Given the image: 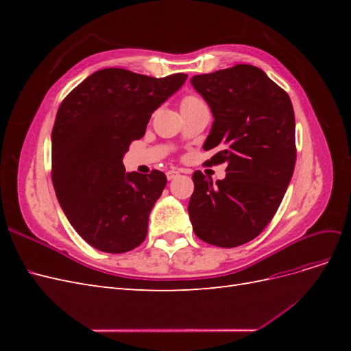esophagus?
<instances>
[{
	"instance_id": "34e87169",
	"label": "esophagus",
	"mask_w": 351,
	"mask_h": 351,
	"mask_svg": "<svg viewBox=\"0 0 351 351\" xmlns=\"http://www.w3.org/2000/svg\"><path fill=\"white\" fill-rule=\"evenodd\" d=\"M177 176H178V171H174V169H169V171L167 173L168 180H174Z\"/></svg>"
}]
</instances>
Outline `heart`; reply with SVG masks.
<instances>
[{"label":"heart","mask_w":351,"mask_h":351,"mask_svg":"<svg viewBox=\"0 0 351 351\" xmlns=\"http://www.w3.org/2000/svg\"><path fill=\"white\" fill-rule=\"evenodd\" d=\"M200 99H197L196 97H186L183 101H182V107L183 105H189V104H195V102H199Z\"/></svg>","instance_id":"heart-1"}]
</instances>
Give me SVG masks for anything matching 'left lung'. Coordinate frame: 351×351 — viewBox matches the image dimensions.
I'll return each instance as SVG.
<instances>
[{
    "label": "left lung",
    "mask_w": 351,
    "mask_h": 351,
    "mask_svg": "<svg viewBox=\"0 0 351 351\" xmlns=\"http://www.w3.org/2000/svg\"><path fill=\"white\" fill-rule=\"evenodd\" d=\"M214 115L204 149H217L209 165L226 164L212 183L193 173L189 217L195 234L219 247H237L269 224L295 165L293 104L261 69L236 64L192 77Z\"/></svg>",
    "instance_id": "left-lung-1"
}]
</instances>
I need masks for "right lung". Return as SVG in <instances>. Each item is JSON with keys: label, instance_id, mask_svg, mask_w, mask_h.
<instances>
[{"label": "right lung", "instance_id": "right-lung-1", "mask_svg": "<svg viewBox=\"0 0 351 351\" xmlns=\"http://www.w3.org/2000/svg\"><path fill=\"white\" fill-rule=\"evenodd\" d=\"M186 79L104 69L62 99L51 136L52 184L70 224L92 247L124 253L146 239L167 177L158 169L125 173L123 155Z\"/></svg>", "mask_w": 351, "mask_h": 351}]
</instances>
